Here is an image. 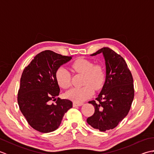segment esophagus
<instances>
[{"mask_svg":"<svg viewBox=\"0 0 154 154\" xmlns=\"http://www.w3.org/2000/svg\"><path fill=\"white\" fill-rule=\"evenodd\" d=\"M83 104V103H75V102H74L73 104V105L74 107H75V106H82Z\"/></svg>","mask_w":154,"mask_h":154,"instance_id":"34e87169","label":"esophagus"}]
</instances>
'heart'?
Masks as SVG:
<instances>
[{"label":"heart","mask_w":154,"mask_h":154,"mask_svg":"<svg viewBox=\"0 0 154 154\" xmlns=\"http://www.w3.org/2000/svg\"><path fill=\"white\" fill-rule=\"evenodd\" d=\"M71 67L75 73L84 75L83 87L73 88L66 93V97L76 103H81L93 95L94 89L99 91L103 87L106 81V71L101 64L84 58L75 60ZM55 79L59 85L64 89L71 86V74L67 69L61 67L55 73Z\"/></svg>","instance_id":"b5f03b06"}]
</instances>
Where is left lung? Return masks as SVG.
I'll list each match as a JSON object with an SVG mask.
<instances>
[{
    "mask_svg": "<svg viewBox=\"0 0 154 154\" xmlns=\"http://www.w3.org/2000/svg\"><path fill=\"white\" fill-rule=\"evenodd\" d=\"M103 53L106 63V81L95 100L89 101L94 112L87 123L101 132L113 129L128 114L134 97L133 77L124 58L109 48L91 55Z\"/></svg>",
    "mask_w": 154,
    "mask_h": 154,
    "instance_id": "1",
    "label": "left lung"
}]
</instances>
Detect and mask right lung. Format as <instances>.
Here are the masks:
<instances>
[{
	"mask_svg": "<svg viewBox=\"0 0 154 154\" xmlns=\"http://www.w3.org/2000/svg\"><path fill=\"white\" fill-rule=\"evenodd\" d=\"M72 57L45 50L35 55L22 72L18 93L21 112L31 127L48 133L57 129L65 113L73 106L68 99L55 97L60 87L55 79L58 68Z\"/></svg>",
	"mask_w": 154,
	"mask_h": 154,
	"instance_id": "right-lung-1",
	"label": "right lung"
}]
</instances>
